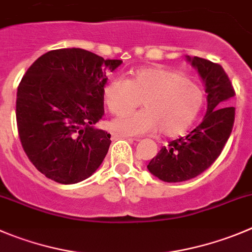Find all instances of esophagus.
I'll list each match as a JSON object with an SVG mask.
<instances>
[{"label": "esophagus", "mask_w": 252, "mask_h": 252, "mask_svg": "<svg viewBox=\"0 0 252 252\" xmlns=\"http://www.w3.org/2000/svg\"><path fill=\"white\" fill-rule=\"evenodd\" d=\"M111 138H112V140H119V138H125V140H128V141H138V138L128 137V136L121 135V133H111Z\"/></svg>", "instance_id": "34e87169"}]
</instances>
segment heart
<instances>
[{"instance_id":"b5f03b06","label":"heart","mask_w":252,"mask_h":252,"mask_svg":"<svg viewBox=\"0 0 252 252\" xmlns=\"http://www.w3.org/2000/svg\"><path fill=\"white\" fill-rule=\"evenodd\" d=\"M104 102L114 115L135 109L142 100L143 110L111 121L110 127L121 135L140 136L156 128L168 137L186 132L203 106V93L178 71L163 66L137 69L130 79L115 78L102 92Z\"/></svg>"}]
</instances>
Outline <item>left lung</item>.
I'll list each match as a JSON object with an SVG mask.
<instances>
[{"label":"left lung","instance_id":"8db88e82","mask_svg":"<svg viewBox=\"0 0 252 252\" xmlns=\"http://www.w3.org/2000/svg\"><path fill=\"white\" fill-rule=\"evenodd\" d=\"M187 61L204 83L208 107L202 124L160 148L148 163L153 176L168 183L195 178L209 168L229 140L235 120V107L229 106L235 92L222 66L199 57L187 56Z\"/></svg>","mask_w":252,"mask_h":252}]
</instances>
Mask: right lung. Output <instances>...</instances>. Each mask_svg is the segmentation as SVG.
Returning a JSON list of instances; mask_svg holds the SVG:
<instances>
[{"instance_id": "right-lung-1", "label": "right lung", "mask_w": 252, "mask_h": 252, "mask_svg": "<svg viewBox=\"0 0 252 252\" xmlns=\"http://www.w3.org/2000/svg\"><path fill=\"white\" fill-rule=\"evenodd\" d=\"M122 61L80 48L50 50L26 71L17 90L21 143L47 178L74 184L102 163L111 135L95 127L104 115L106 74Z\"/></svg>"}]
</instances>
